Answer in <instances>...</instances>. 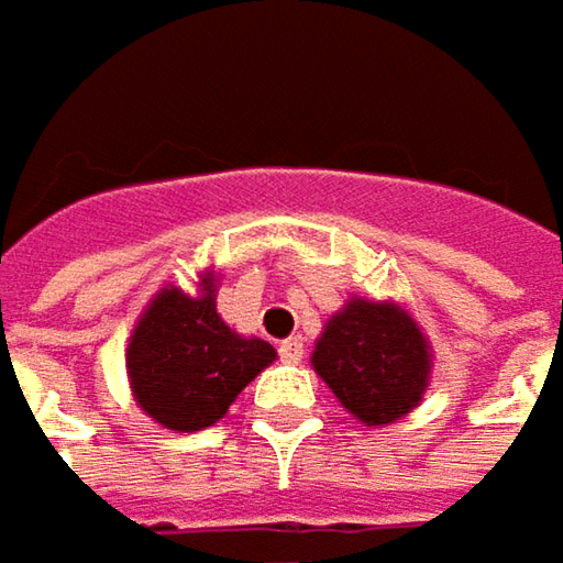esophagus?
Returning a JSON list of instances; mask_svg holds the SVG:
<instances>
[{"mask_svg": "<svg viewBox=\"0 0 563 563\" xmlns=\"http://www.w3.org/2000/svg\"><path fill=\"white\" fill-rule=\"evenodd\" d=\"M277 351H280V357L286 364H299V361H302V338H299V334L286 338V341H280Z\"/></svg>", "mask_w": 563, "mask_h": 563, "instance_id": "obj_1", "label": "esophagus"}]
</instances>
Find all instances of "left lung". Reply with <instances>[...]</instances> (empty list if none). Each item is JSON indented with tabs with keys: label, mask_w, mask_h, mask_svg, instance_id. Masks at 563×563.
<instances>
[{
	"label": "left lung",
	"mask_w": 563,
	"mask_h": 563,
	"mask_svg": "<svg viewBox=\"0 0 563 563\" xmlns=\"http://www.w3.org/2000/svg\"><path fill=\"white\" fill-rule=\"evenodd\" d=\"M312 364L341 406L367 426H389L419 406L432 371L416 322L367 299H351L325 325Z\"/></svg>",
	"instance_id": "8db88e82"
}]
</instances>
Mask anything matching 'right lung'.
<instances>
[{"label":"right lung","mask_w":563,"mask_h":563,"mask_svg":"<svg viewBox=\"0 0 563 563\" xmlns=\"http://www.w3.org/2000/svg\"><path fill=\"white\" fill-rule=\"evenodd\" d=\"M202 289L196 299L164 289L129 344L134 399L174 432H199L219 422L234 396L277 357L267 341L241 338L219 319L209 277Z\"/></svg>","instance_id":"add662e5"}]
</instances>
